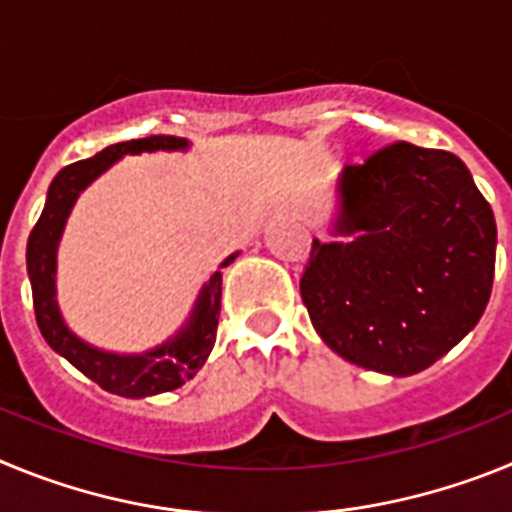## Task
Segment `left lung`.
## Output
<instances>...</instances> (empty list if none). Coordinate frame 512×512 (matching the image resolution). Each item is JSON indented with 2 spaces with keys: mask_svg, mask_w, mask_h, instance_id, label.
Segmentation results:
<instances>
[{
  "mask_svg": "<svg viewBox=\"0 0 512 512\" xmlns=\"http://www.w3.org/2000/svg\"><path fill=\"white\" fill-rule=\"evenodd\" d=\"M336 230L300 279L310 320L338 356L410 377L479 323L495 277L490 202L461 158L397 140L338 182Z\"/></svg>",
  "mask_w": 512,
  "mask_h": 512,
  "instance_id": "1",
  "label": "left lung"
}]
</instances>
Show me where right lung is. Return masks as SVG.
I'll return each mask as SVG.
<instances>
[{"mask_svg":"<svg viewBox=\"0 0 512 512\" xmlns=\"http://www.w3.org/2000/svg\"><path fill=\"white\" fill-rule=\"evenodd\" d=\"M158 148H169V151L187 148V140L174 138V135H148V138L125 140V143L107 146L87 161H76V164L58 171L51 189H48L43 215L27 238V274H30V284H33V307L40 333L56 354L69 359L81 374H87L102 390L120 397H148L182 387L187 379L200 372L202 364L210 356L212 346H215L217 320H220L223 271H215L207 287L202 289V297L197 302L189 328L151 354H104V351L81 343L58 315L56 297H53L56 295V277H53L56 274V246L76 197L92 179H97L104 169H110L125 153L158 151ZM233 259L235 256L225 259L220 269H225Z\"/></svg>","mask_w":512,"mask_h":512,"instance_id":"right-lung-1","label":"right lung"}]
</instances>
